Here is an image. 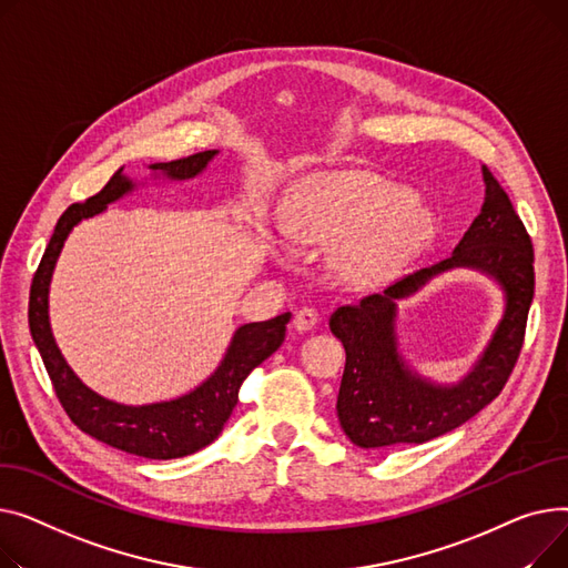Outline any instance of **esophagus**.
Returning a JSON list of instances; mask_svg holds the SVG:
<instances>
[{
  "instance_id": "esophagus-1",
  "label": "esophagus",
  "mask_w": 568,
  "mask_h": 568,
  "mask_svg": "<svg viewBox=\"0 0 568 568\" xmlns=\"http://www.w3.org/2000/svg\"><path fill=\"white\" fill-rule=\"evenodd\" d=\"M318 321H321V316H318V312H316V310H312V307L297 310V312H295V316H293V325H295V329H297V332H307V329L316 327V323H318Z\"/></svg>"
}]
</instances>
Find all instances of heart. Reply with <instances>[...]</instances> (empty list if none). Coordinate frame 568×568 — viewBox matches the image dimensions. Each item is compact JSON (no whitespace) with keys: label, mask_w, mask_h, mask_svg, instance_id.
Here are the masks:
<instances>
[{"label":"heart","mask_w":568,"mask_h":568,"mask_svg":"<svg viewBox=\"0 0 568 568\" xmlns=\"http://www.w3.org/2000/svg\"><path fill=\"white\" fill-rule=\"evenodd\" d=\"M282 222L300 245H332L337 271L355 284L392 277L428 243L430 213L408 190L372 172H321L297 181ZM288 261L286 250H277Z\"/></svg>","instance_id":"heart-1"}]
</instances>
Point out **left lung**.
<instances>
[{"mask_svg": "<svg viewBox=\"0 0 568 568\" xmlns=\"http://www.w3.org/2000/svg\"><path fill=\"white\" fill-rule=\"evenodd\" d=\"M481 174L486 185L481 213L449 258L329 316L332 335L346 348L337 417L357 447L385 449L438 438L484 410L514 372L535 297V250L505 187L486 164ZM449 267H477L495 276L508 293V310L476 369L458 386L440 388L415 377L395 353L393 303Z\"/></svg>", "mask_w": 568, "mask_h": 568, "instance_id": "8db88e82", "label": "left lung"}]
</instances>
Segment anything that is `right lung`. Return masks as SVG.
Listing matches in <instances>:
<instances>
[{
	"instance_id": "obj_1",
	"label": "right lung",
	"mask_w": 568,
	"mask_h": 568,
	"mask_svg": "<svg viewBox=\"0 0 568 568\" xmlns=\"http://www.w3.org/2000/svg\"><path fill=\"white\" fill-rule=\"evenodd\" d=\"M217 151H202L187 158L170 160V162H155L151 164L153 172H160L170 179H192L204 170L209 160ZM132 181L123 176L119 170L108 185L98 194L89 196L87 202L73 204L65 209L59 217L52 239L45 247V254L39 263L37 273H33L31 288H29V329L33 344H37L45 372L52 381L54 394L59 398L61 408L71 422L89 433L91 438L105 443L114 449L144 456L170 460L194 454L211 445L217 436L226 419L231 417L233 408L239 404V392L252 369L271 357L284 342L286 323L291 314H280L271 321L247 323L236 329L231 339V346L217 366V372L194 392L174 398V402L151 404V406H121L108 398L91 392L82 381L73 374V369L61 357L54 337L50 332L48 321V286L54 271L57 256L63 247L65 236L71 229L82 220L103 213L108 204L116 202L119 196L130 192Z\"/></svg>"
}]
</instances>
